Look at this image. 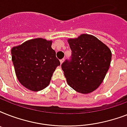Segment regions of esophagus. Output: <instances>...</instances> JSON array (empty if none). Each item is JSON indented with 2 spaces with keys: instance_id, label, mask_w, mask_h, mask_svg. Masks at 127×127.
Returning a JSON list of instances; mask_svg holds the SVG:
<instances>
[{
  "instance_id": "obj_1",
  "label": "esophagus",
  "mask_w": 127,
  "mask_h": 127,
  "mask_svg": "<svg viewBox=\"0 0 127 127\" xmlns=\"http://www.w3.org/2000/svg\"><path fill=\"white\" fill-rule=\"evenodd\" d=\"M64 61V59H61V61H60V63H61V64H63V63Z\"/></svg>"
}]
</instances>
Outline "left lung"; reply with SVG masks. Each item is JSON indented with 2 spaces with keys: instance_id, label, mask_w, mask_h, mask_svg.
<instances>
[{
  "instance_id": "left-lung-1",
  "label": "left lung",
  "mask_w": 127,
  "mask_h": 127,
  "mask_svg": "<svg viewBox=\"0 0 127 127\" xmlns=\"http://www.w3.org/2000/svg\"><path fill=\"white\" fill-rule=\"evenodd\" d=\"M72 50L71 60L61 67L68 84L78 92L87 94L103 82L109 68L111 51L94 35L81 34L68 39Z\"/></svg>"
}]
</instances>
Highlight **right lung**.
I'll list each match as a JSON object with an SVG mask.
<instances>
[{"label": "right lung", "instance_id": "right-lung-1", "mask_svg": "<svg viewBox=\"0 0 127 127\" xmlns=\"http://www.w3.org/2000/svg\"><path fill=\"white\" fill-rule=\"evenodd\" d=\"M52 41L35 38L12 48V61L23 86L37 92L49 86L60 61L51 48Z\"/></svg>", "mask_w": 127, "mask_h": 127}]
</instances>
